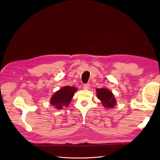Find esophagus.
Masks as SVG:
<instances>
[{
  "label": "esophagus",
  "instance_id": "esophagus-1",
  "mask_svg": "<svg viewBox=\"0 0 160 160\" xmlns=\"http://www.w3.org/2000/svg\"><path fill=\"white\" fill-rule=\"evenodd\" d=\"M83 88H84L85 90H87V89H88L89 87H90V84H89V83H85V84L83 85Z\"/></svg>",
  "mask_w": 160,
  "mask_h": 160
}]
</instances>
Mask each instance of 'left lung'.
Instances as JSON below:
<instances>
[{"label": "left lung", "instance_id": "8db88e82", "mask_svg": "<svg viewBox=\"0 0 160 160\" xmlns=\"http://www.w3.org/2000/svg\"><path fill=\"white\" fill-rule=\"evenodd\" d=\"M98 98L101 101L104 108H112L116 104V99L111 91L106 88H97Z\"/></svg>", "mask_w": 160, "mask_h": 160}]
</instances>
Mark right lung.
Instances as JSON below:
<instances>
[{
  "label": "right lung",
  "mask_w": 160,
  "mask_h": 160,
  "mask_svg": "<svg viewBox=\"0 0 160 160\" xmlns=\"http://www.w3.org/2000/svg\"><path fill=\"white\" fill-rule=\"evenodd\" d=\"M77 90V88L71 86H65L60 88L52 96L50 100L51 104L59 109L68 106Z\"/></svg>",
  "instance_id": "obj_1"
}]
</instances>
